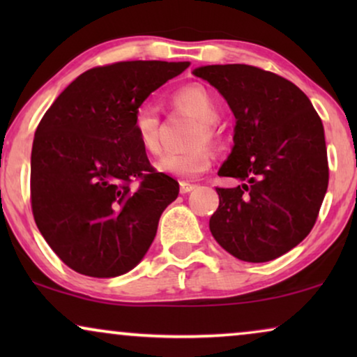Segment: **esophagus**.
Instances as JSON below:
<instances>
[{"instance_id": "34e87169", "label": "esophagus", "mask_w": 357, "mask_h": 357, "mask_svg": "<svg viewBox=\"0 0 357 357\" xmlns=\"http://www.w3.org/2000/svg\"><path fill=\"white\" fill-rule=\"evenodd\" d=\"M197 188V185L193 183H188V182H180V193L185 195V193H190L193 192V190Z\"/></svg>"}]
</instances>
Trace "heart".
<instances>
[{
    "label": "heart",
    "mask_w": 357,
    "mask_h": 357,
    "mask_svg": "<svg viewBox=\"0 0 357 357\" xmlns=\"http://www.w3.org/2000/svg\"><path fill=\"white\" fill-rule=\"evenodd\" d=\"M170 104L175 110L183 112L197 120L192 143L195 148L183 153H165L158 159L154 167L158 172L180 178L197 177L209 169L213 162V151L206 143L218 139L216 121L219 107L211 92L199 84L180 87L170 96ZM159 114L151 105H141L133 116V135L139 148L151 155L160 153Z\"/></svg>",
    "instance_id": "heart-1"
}]
</instances>
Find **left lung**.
Listing matches in <instances>:
<instances>
[{
	"label": "left lung",
	"mask_w": 357,
	"mask_h": 357,
	"mask_svg": "<svg viewBox=\"0 0 357 357\" xmlns=\"http://www.w3.org/2000/svg\"><path fill=\"white\" fill-rule=\"evenodd\" d=\"M193 75L236 116L234 148L218 174L243 183L216 188L213 237L238 260H275L309 236L328 188L320 116L299 87L261 68L208 65Z\"/></svg>",
	"instance_id": "left-lung-1"
}]
</instances>
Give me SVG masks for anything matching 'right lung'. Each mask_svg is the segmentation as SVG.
Segmentation results:
<instances>
[{
    "instance_id": "right-lung-1",
    "label": "right lung",
    "mask_w": 357,
    "mask_h": 357,
    "mask_svg": "<svg viewBox=\"0 0 357 357\" xmlns=\"http://www.w3.org/2000/svg\"><path fill=\"white\" fill-rule=\"evenodd\" d=\"M188 66L139 60L92 68L38 123L31 155L33 219L71 270L120 276L153 243L178 182L151 165L135 139L133 116L151 92Z\"/></svg>"
}]
</instances>
